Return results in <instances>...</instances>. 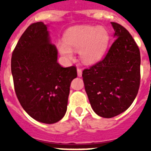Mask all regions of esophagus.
<instances>
[{
  "label": "esophagus",
  "mask_w": 151,
  "mask_h": 151,
  "mask_svg": "<svg viewBox=\"0 0 151 151\" xmlns=\"http://www.w3.org/2000/svg\"><path fill=\"white\" fill-rule=\"evenodd\" d=\"M77 71H78V77H81V76H82V70H81V69H79L78 68V70H77Z\"/></svg>",
  "instance_id": "34e87169"
}]
</instances>
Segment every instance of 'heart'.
<instances>
[{
	"label": "heart",
	"instance_id": "obj_1",
	"mask_svg": "<svg viewBox=\"0 0 151 151\" xmlns=\"http://www.w3.org/2000/svg\"><path fill=\"white\" fill-rule=\"evenodd\" d=\"M110 36L104 27L80 25L69 28L63 40L56 42L59 53L65 59H71L73 51L78 50L81 60L92 65L99 62L107 50Z\"/></svg>",
	"mask_w": 151,
	"mask_h": 151
}]
</instances>
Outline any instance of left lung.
Returning a JSON list of instances; mask_svg holds the SVG:
<instances>
[{"label":"left lung","instance_id":"left-lung-1","mask_svg":"<svg viewBox=\"0 0 151 151\" xmlns=\"http://www.w3.org/2000/svg\"><path fill=\"white\" fill-rule=\"evenodd\" d=\"M116 40L102 61L83 70L82 78L92 110L110 118L132 105L140 83V52L124 27L111 22Z\"/></svg>","mask_w":151,"mask_h":151}]
</instances>
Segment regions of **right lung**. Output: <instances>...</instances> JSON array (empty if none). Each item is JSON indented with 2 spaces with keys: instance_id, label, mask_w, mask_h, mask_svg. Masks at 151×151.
Instances as JSON below:
<instances>
[{
  "instance_id": "add662e5",
  "label": "right lung",
  "mask_w": 151,
  "mask_h": 151,
  "mask_svg": "<svg viewBox=\"0 0 151 151\" xmlns=\"http://www.w3.org/2000/svg\"><path fill=\"white\" fill-rule=\"evenodd\" d=\"M48 25L33 23L22 34L13 51L11 68L15 91L24 110L34 120L53 124L67 110L75 66L58 63V52L52 44Z\"/></svg>"
}]
</instances>
